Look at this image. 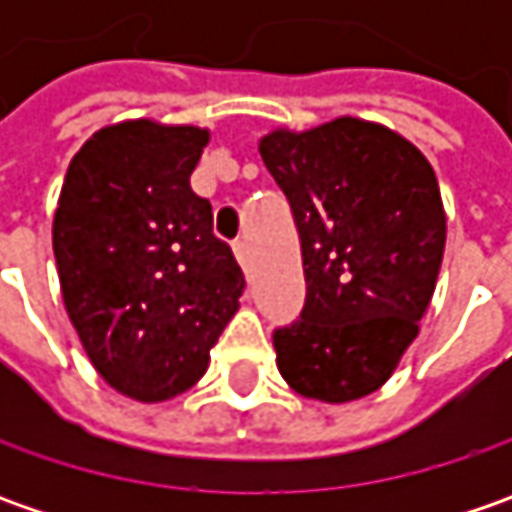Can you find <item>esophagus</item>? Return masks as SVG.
<instances>
[{
	"label": "esophagus",
	"mask_w": 512,
	"mask_h": 512,
	"mask_svg": "<svg viewBox=\"0 0 512 512\" xmlns=\"http://www.w3.org/2000/svg\"><path fill=\"white\" fill-rule=\"evenodd\" d=\"M233 253H236L239 265L245 267V273H250V245H247V239H239V242L233 245Z\"/></svg>",
	"instance_id": "esophagus-1"
}]
</instances>
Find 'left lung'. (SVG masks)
I'll return each instance as SVG.
<instances>
[{"instance_id": "obj_1", "label": "left lung", "mask_w": 512, "mask_h": 512, "mask_svg": "<svg viewBox=\"0 0 512 512\" xmlns=\"http://www.w3.org/2000/svg\"><path fill=\"white\" fill-rule=\"evenodd\" d=\"M259 153L293 210L307 282L299 319L273 330L279 373L307 399H362L390 379L436 290V173L399 133L353 116L273 130Z\"/></svg>"}]
</instances>
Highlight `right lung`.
<instances>
[{
  "mask_svg": "<svg viewBox=\"0 0 512 512\" xmlns=\"http://www.w3.org/2000/svg\"><path fill=\"white\" fill-rule=\"evenodd\" d=\"M210 133L122 122L73 156L53 216L62 299L99 376L136 402H165L205 376L245 290L190 173Z\"/></svg>",
  "mask_w": 512,
  "mask_h": 512,
  "instance_id": "obj_1",
  "label": "right lung"
}]
</instances>
